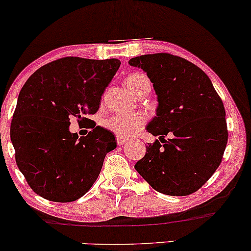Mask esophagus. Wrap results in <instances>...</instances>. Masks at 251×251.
Masks as SVG:
<instances>
[{
  "mask_svg": "<svg viewBox=\"0 0 251 251\" xmlns=\"http://www.w3.org/2000/svg\"><path fill=\"white\" fill-rule=\"evenodd\" d=\"M126 143H127V139H126V138L122 137V135H117V144H118V145L122 146Z\"/></svg>",
  "mask_w": 251,
  "mask_h": 251,
  "instance_id": "obj_1",
  "label": "esophagus"
}]
</instances>
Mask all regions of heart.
<instances>
[{"mask_svg":"<svg viewBox=\"0 0 251 251\" xmlns=\"http://www.w3.org/2000/svg\"><path fill=\"white\" fill-rule=\"evenodd\" d=\"M143 79H146V75L143 73H133L127 76L126 85L133 92L135 86ZM146 123V117L143 113H117L114 116L103 120V126L109 131L114 132L122 137H131L139 132Z\"/></svg>","mask_w":251,"mask_h":251,"instance_id":"heart-1","label":"heart"}]
</instances>
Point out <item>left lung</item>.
Listing matches in <instances>:
<instances>
[{"label": "left lung", "mask_w": 251, "mask_h": 251, "mask_svg": "<svg viewBox=\"0 0 251 251\" xmlns=\"http://www.w3.org/2000/svg\"><path fill=\"white\" fill-rule=\"evenodd\" d=\"M153 83L158 106L146 126L154 137L134 169L155 191L188 196L220 166L227 142L226 109L209 76L183 57L168 53L132 57ZM170 135V139H163Z\"/></svg>", "instance_id": "left-lung-1"}]
</instances>
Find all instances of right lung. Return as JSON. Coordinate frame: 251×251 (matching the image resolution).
Wrapping results in <instances>:
<instances>
[{
    "mask_svg": "<svg viewBox=\"0 0 251 251\" xmlns=\"http://www.w3.org/2000/svg\"><path fill=\"white\" fill-rule=\"evenodd\" d=\"M118 59L68 56L42 66L20 92L10 126L20 171L34 192L53 201L82 197L97 180L105 155L117 148L108 129L91 126L86 137L70 131L71 118L99 109L106 87L120 67Z\"/></svg>",
    "mask_w": 251,
    "mask_h": 251,
    "instance_id": "right-lung-1",
    "label": "right lung"
}]
</instances>
